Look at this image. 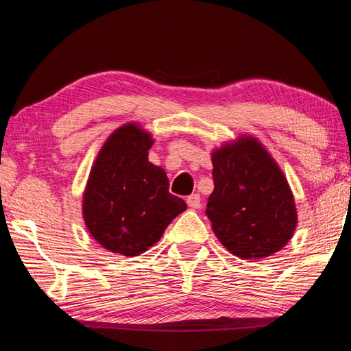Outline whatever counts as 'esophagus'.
Here are the masks:
<instances>
[{
    "instance_id": "esophagus-1",
    "label": "esophagus",
    "mask_w": 351,
    "mask_h": 351,
    "mask_svg": "<svg viewBox=\"0 0 351 351\" xmlns=\"http://www.w3.org/2000/svg\"><path fill=\"white\" fill-rule=\"evenodd\" d=\"M186 204H188V206L194 208V210H199V208H200V195H199V194H191V195H188Z\"/></svg>"
}]
</instances>
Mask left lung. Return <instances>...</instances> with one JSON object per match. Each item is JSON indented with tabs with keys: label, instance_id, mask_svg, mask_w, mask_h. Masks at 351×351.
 <instances>
[{
	"label": "left lung",
	"instance_id": "1",
	"mask_svg": "<svg viewBox=\"0 0 351 351\" xmlns=\"http://www.w3.org/2000/svg\"><path fill=\"white\" fill-rule=\"evenodd\" d=\"M206 216L220 243L241 259L278 253L298 225L284 172L259 140L242 135L214 149Z\"/></svg>",
	"mask_w": 351,
	"mask_h": 351
}]
</instances>
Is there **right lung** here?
I'll use <instances>...</instances> for the list:
<instances>
[{
    "instance_id": "add662e5",
    "label": "right lung",
    "mask_w": 351,
    "mask_h": 351,
    "mask_svg": "<svg viewBox=\"0 0 351 351\" xmlns=\"http://www.w3.org/2000/svg\"><path fill=\"white\" fill-rule=\"evenodd\" d=\"M152 143L149 132L126 123L104 141L90 169L83 194L84 225L110 253H145L186 210L185 200L169 193L166 172L147 160Z\"/></svg>"
}]
</instances>
